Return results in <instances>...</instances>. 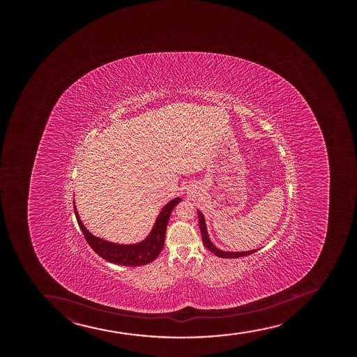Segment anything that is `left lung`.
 I'll list each match as a JSON object with an SVG mask.
<instances>
[{
    "instance_id": "8db88e82",
    "label": "left lung",
    "mask_w": 357,
    "mask_h": 357,
    "mask_svg": "<svg viewBox=\"0 0 357 357\" xmlns=\"http://www.w3.org/2000/svg\"><path fill=\"white\" fill-rule=\"evenodd\" d=\"M197 215H199V226H200L201 237H202V242L205 244L206 248L209 251H212L218 257H222V259H237V257H242V256H248V255L254 254L259 249H255V250L249 251H225L220 250L219 248L214 245L213 242L211 241L208 236V231H207V225H206V219L204 214L201 212L200 209H197Z\"/></svg>"
}]
</instances>
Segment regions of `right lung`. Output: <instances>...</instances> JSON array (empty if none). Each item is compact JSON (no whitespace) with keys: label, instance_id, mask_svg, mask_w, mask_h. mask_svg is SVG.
<instances>
[{"label":"right lung","instance_id":"right-lung-1","mask_svg":"<svg viewBox=\"0 0 357 357\" xmlns=\"http://www.w3.org/2000/svg\"><path fill=\"white\" fill-rule=\"evenodd\" d=\"M181 201L182 199L180 197L169 201L168 204L160 209V212L155 220V224L152 226L151 231L149 232L148 236L142 239L140 242L130 243V244L109 242L107 239L96 237L91 234L89 229H86L79 218L77 208L75 205V199L74 211L78 226L84 234L86 242L98 256H101L108 262L119 264V266H143V264H148V263L155 261L157 256L160 254L164 246V238H165V232H167L169 217L172 214V209L175 208V206L178 205Z\"/></svg>","mask_w":357,"mask_h":357}]
</instances>
